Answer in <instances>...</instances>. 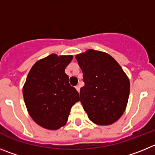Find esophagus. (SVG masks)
Segmentation results:
<instances>
[{
    "mask_svg": "<svg viewBox=\"0 0 155 155\" xmlns=\"http://www.w3.org/2000/svg\"><path fill=\"white\" fill-rule=\"evenodd\" d=\"M80 87H81L80 85H77L76 87H75V88H76L77 91H78V92H79V91H80Z\"/></svg>",
    "mask_w": 155,
    "mask_h": 155,
    "instance_id": "1",
    "label": "esophagus"
}]
</instances>
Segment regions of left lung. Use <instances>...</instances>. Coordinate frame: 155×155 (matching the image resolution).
Masks as SVG:
<instances>
[{
  "label": "left lung",
  "mask_w": 155,
  "mask_h": 155,
  "mask_svg": "<svg viewBox=\"0 0 155 155\" xmlns=\"http://www.w3.org/2000/svg\"><path fill=\"white\" fill-rule=\"evenodd\" d=\"M83 73L80 96L89 120L97 125L114 124L125 112L130 94V80L109 54L87 50L76 55Z\"/></svg>",
  "instance_id": "8db88e82"
}]
</instances>
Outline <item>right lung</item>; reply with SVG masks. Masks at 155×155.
Masks as SVG:
<instances>
[{"mask_svg": "<svg viewBox=\"0 0 155 155\" xmlns=\"http://www.w3.org/2000/svg\"><path fill=\"white\" fill-rule=\"evenodd\" d=\"M72 55L50 56L37 61L23 86L28 114L38 125L50 130L64 127L72 105L80 101L79 93L70 85L65 68Z\"/></svg>", "mask_w": 155, "mask_h": 155, "instance_id": "1", "label": "right lung"}]
</instances>
